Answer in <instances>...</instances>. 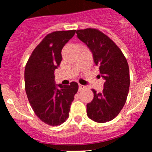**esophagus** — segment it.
<instances>
[{"mask_svg":"<svg viewBox=\"0 0 152 152\" xmlns=\"http://www.w3.org/2000/svg\"><path fill=\"white\" fill-rule=\"evenodd\" d=\"M86 88L85 86L82 85V84H79V91H82V90H84Z\"/></svg>","mask_w":152,"mask_h":152,"instance_id":"1","label":"esophagus"}]
</instances>
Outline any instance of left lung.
<instances>
[{
    "instance_id": "obj_1",
    "label": "left lung",
    "mask_w": 152,
    "mask_h": 152,
    "mask_svg": "<svg viewBox=\"0 0 152 152\" xmlns=\"http://www.w3.org/2000/svg\"><path fill=\"white\" fill-rule=\"evenodd\" d=\"M76 33L92 52L95 65L105 80L102 92L92 90L94 99L87 104L88 116L96 123L111 121L122 110L128 96L130 77L127 60L116 43L99 29H78Z\"/></svg>"
}]
</instances>
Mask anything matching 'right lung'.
<instances>
[{"label": "right lung", "mask_w": 152, "mask_h": 152, "mask_svg": "<svg viewBox=\"0 0 152 152\" xmlns=\"http://www.w3.org/2000/svg\"><path fill=\"white\" fill-rule=\"evenodd\" d=\"M76 30L49 33L33 51L25 68V90L35 114L49 126L62 124L69 116L70 107L78 84L56 85L55 70L61 63V50Z\"/></svg>", "instance_id": "add662e5"}]
</instances>
